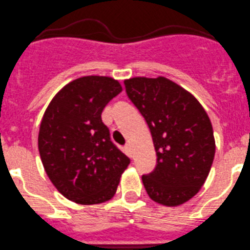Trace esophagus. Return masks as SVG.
Masks as SVG:
<instances>
[{"label": "esophagus", "instance_id": "1", "mask_svg": "<svg viewBox=\"0 0 250 250\" xmlns=\"http://www.w3.org/2000/svg\"><path fill=\"white\" fill-rule=\"evenodd\" d=\"M125 149H126L127 153L131 154V145H130V144H126V145H125Z\"/></svg>", "mask_w": 250, "mask_h": 250}]
</instances>
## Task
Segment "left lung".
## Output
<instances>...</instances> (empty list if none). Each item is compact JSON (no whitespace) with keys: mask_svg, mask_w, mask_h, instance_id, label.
<instances>
[{"mask_svg":"<svg viewBox=\"0 0 250 250\" xmlns=\"http://www.w3.org/2000/svg\"><path fill=\"white\" fill-rule=\"evenodd\" d=\"M124 83L156 149V168L142 175L147 194L165 206L187 203L204 185L215 157L208 113L190 92L162 76L132 77Z\"/></svg>","mask_w":250,"mask_h":250,"instance_id":"1","label":"left lung"}]
</instances>
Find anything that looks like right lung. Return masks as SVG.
<instances>
[{
    "label": "right lung",
    "instance_id": "1",
    "mask_svg": "<svg viewBox=\"0 0 250 250\" xmlns=\"http://www.w3.org/2000/svg\"><path fill=\"white\" fill-rule=\"evenodd\" d=\"M121 91L114 78L84 76L61 88L45 110L38 136L40 158L54 187L73 203L110 200L130 165L102 121L103 109Z\"/></svg>",
    "mask_w": 250,
    "mask_h": 250
}]
</instances>
